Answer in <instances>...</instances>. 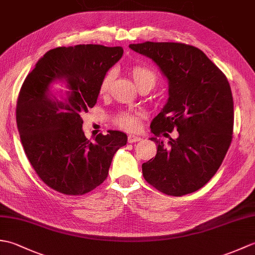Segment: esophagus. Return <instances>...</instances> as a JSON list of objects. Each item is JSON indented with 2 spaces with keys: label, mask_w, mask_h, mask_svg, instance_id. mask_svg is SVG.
Masks as SVG:
<instances>
[{
  "label": "esophagus",
  "mask_w": 255,
  "mask_h": 255,
  "mask_svg": "<svg viewBox=\"0 0 255 255\" xmlns=\"http://www.w3.org/2000/svg\"><path fill=\"white\" fill-rule=\"evenodd\" d=\"M140 140H141V138L136 136V134H129V136H128V142L129 143L137 142V141H140Z\"/></svg>",
  "instance_id": "esophagus-1"
}]
</instances>
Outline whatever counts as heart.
Here are the masks:
<instances>
[{"label":"heart","instance_id":"obj_1","mask_svg":"<svg viewBox=\"0 0 255 255\" xmlns=\"http://www.w3.org/2000/svg\"><path fill=\"white\" fill-rule=\"evenodd\" d=\"M130 73L134 83L137 84L138 88H141L143 85H149L150 88L152 89L156 83L155 73L152 71V70H150L145 67L134 66L131 68ZM113 78H114V73L112 71L106 73L104 77H103L100 83V88H99V92L101 95L106 94L108 90H110ZM139 122H140V115L138 113H133V112L119 113L115 119V123L118 127L125 129V130H130V131L136 130L138 128Z\"/></svg>","mask_w":255,"mask_h":255}]
</instances>
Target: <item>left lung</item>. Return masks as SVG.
<instances>
[{
	"mask_svg": "<svg viewBox=\"0 0 255 255\" xmlns=\"http://www.w3.org/2000/svg\"><path fill=\"white\" fill-rule=\"evenodd\" d=\"M150 58L169 82L166 104L151 122L158 144L154 159L142 164L144 180L172 196L196 192L223 163L234 131V99L228 80L196 47L180 42L129 45ZM177 128L169 146L156 138Z\"/></svg>",
	"mask_w": 255,
	"mask_h": 255,
	"instance_id": "obj_1",
	"label": "left lung"
}]
</instances>
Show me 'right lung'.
Listing matches in <instances>:
<instances>
[{
  "label": "right lung",
  "mask_w": 255,
  "mask_h": 255,
  "mask_svg": "<svg viewBox=\"0 0 255 255\" xmlns=\"http://www.w3.org/2000/svg\"><path fill=\"white\" fill-rule=\"evenodd\" d=\"M122 47L77 45L46 52L21 86L16 122L29 163L46 185L83 195L104 182L113 156L127 143L117 130L84 136L82 115L99 97L103 77L123 57ZM63 84L66 90L52 91Z\"/></svg>",
  "instance_id": "1"
}]
</instances>
